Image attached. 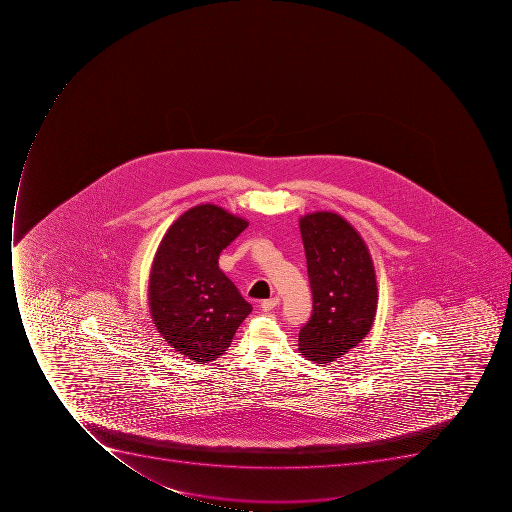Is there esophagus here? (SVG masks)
I'll return each instance as SVG.
<instances>
[{"label":"esophagus","mask_w":512,"mask_h":512,"mask_svg":"<svg viewBox=\"0 0 512 512\" xmlns=\"http://www.w3.org/2000/svg\"><path fill=\"white\" fill-rule=\"evenodd\" d=\"M280 304V298L275 296V298L266 299V301L261 302V307L264 312H270V310L275 309V307Z\"/></svg>","instance_id":"esophagus-1"}]
</instances>
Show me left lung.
Returning <instances> with one entry per match:
<instances>
[{
	"instance_id": "1",
	"label": "left lung",
	"mask_w": 512,
	"mask_h": 512,
	"mask_svg": "<svg viewBox=\"0 0 512 512\" xmlns=\"http://www.w3.org/2000/svg\"><path fill=\"white\" fill-rule=\"evenodd\" d=\"M312 290V315L299 331V352L330 363L354 349L375 322L376 274L359 232L336 213L299 219Z\"/></svg>"
}]
</instances>
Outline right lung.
<instances>
[{"instance_id":"add662e5","label":"right lung","mask_w":512,"mask_h":512,"mask_svg":"<svg viewBox=\"0 0 512 512\" xmlns=\"http://www.w3.org/2000/svg\"><path fill=\"white\" fill-rule=\"evenodd\" d=\"M248 227L221 206H194L161 238L149 278L158 333L194 362L218 359L250 315V302L219 269V254Z\"/></svg>"}]
</instances>
